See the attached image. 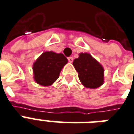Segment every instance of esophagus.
<instances>
[{
  "label": "esophagus",
  "mask_w": 134,
  "mask_h": 134,
  "mask_svg": "<svg viewBox=\"0 0 134 134\" xmlns=\"http://www.w3.org/2000/svg\"><path fill=\"white\" fill-rule=\"evenodd\" d=\"M68 62H70V63H72V62H73V58H72V57H70L68 58Z\"/></svg>",
  "instance_id": "1"
}]
</instances>
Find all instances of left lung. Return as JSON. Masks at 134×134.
<instances>
[{
	"label": "left lung",
	"mask_w": 134,
	"mask_h": 134,
	"mask_svg": "<svg viewBox=\"0 0 134 134\" xmlns=\"http://www.w3.org/2000/svg\"><path fill=\"white\" fill-rule=\"evenodd\" d=\"M72 64L85 87L95 89L103 83V68L90 54H80L79 58L75 59Z\"/></svg>",
	"instance_id": "left-lung-1"
}]
</instances>
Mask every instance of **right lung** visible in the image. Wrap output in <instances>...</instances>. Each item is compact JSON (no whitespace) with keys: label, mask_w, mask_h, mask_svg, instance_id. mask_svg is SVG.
<instances>
[{"label":"right lung","mask_w":134,"mask_h":134,"mask_svg":"<svg viewBox=\"0 0 134 134\" xmlns=\"http://www.w3.org/2000/svg\"><path fill=\"white\" fill-rule=\"evenodd\" d=\"M68 60L64 54L54 52L42 54L34 63V80L42 86H49L59 77L60 72Z\"/></svg>","instance_id":"add662e5"}]
</instances>
